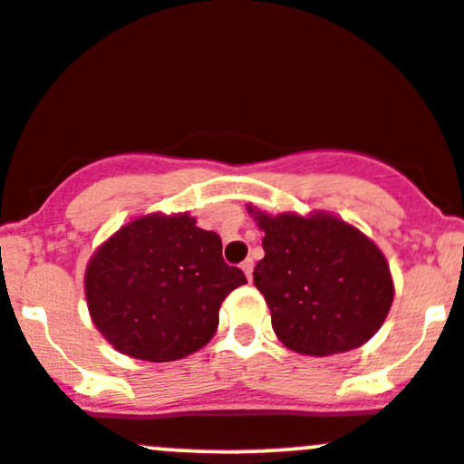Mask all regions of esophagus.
<instances>
[{
  "instance_id": "1",
  "label": "esophagus",
  "mask_w": 464,
  "mask_h": 464,
  "mask_svg": "<svg viewBox=\"0 0 464 464\" xmlns=\"http://www.w3.org/2000/svg\"><path fill=\"white\" fill-rule=\"evenodd\" d=\"M242 271H245L246 280L251 282V280H253V260H245V262H242Z\"/></svg>"
}]
</instances>
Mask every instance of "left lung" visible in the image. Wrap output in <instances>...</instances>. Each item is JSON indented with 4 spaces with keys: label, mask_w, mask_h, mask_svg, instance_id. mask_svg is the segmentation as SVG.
I'll use <instances>...</instances> for the list:
<instances>
[{
    "label": "left lung",
    "mask_w": 464,
    "mask_h": 464,
    "mask_svg": "<svg viewBox=\"0 0 464 464\" xmlns=\"http://www.w3.org/2000/svg\"><path fill=\"white\" fill-rule=\"evenodd\" d=\"M248 213L265 231V257L253 282L269 304L280 343L320 358L367 343L393 302L382 251L329 213L273 218L251 207Z\"/></svg>",
    "instance_id": "obj_1"
}]
</instances>
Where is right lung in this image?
I'll use <instances>...</instances> for the list:
<instances>
[{
    "mask_svg": "<svg viewBox=\"0 0 464 464\" xmlns=\"http://www.w3.org/2000/svg\"><path fill=\"white\" fill-rule=\"evenodd\" d=\"M246 277L222 257L216 231L188 213L142 216L91 257L84 289L91 318L121 353L149 362L187 358L213 338L219 304Z\"/></svg>",
    "mask_w": 464,
    "mask_h": 464,
    "instance_id": "1",
    "label": "right lung"
}]
</instances>
